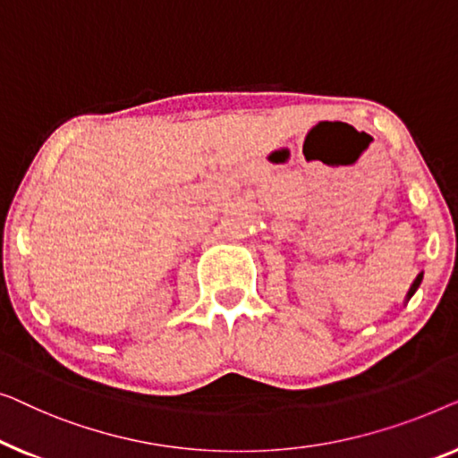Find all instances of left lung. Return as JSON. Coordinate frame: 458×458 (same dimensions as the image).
<instances>
[{
  "mask_svg": "<svg viewBox=\"0 0 458 458\" xmlns=\"http://www.w3.org/2000/svg\"><path fill=\"white\" fill-rule=\"evenodd\" d=\"M421 280H423V274H420V276H417V278H415V282H413V284H411V288H409V293H407V301L411 299V296H413V294H415V291H417V288H420V284H421Z\"/></svg>",
  "mask_w": 458,
  "mask_h": 458,
  "instance_id": "8db88e82",
  "label": "left lung"
}]
</instances>
